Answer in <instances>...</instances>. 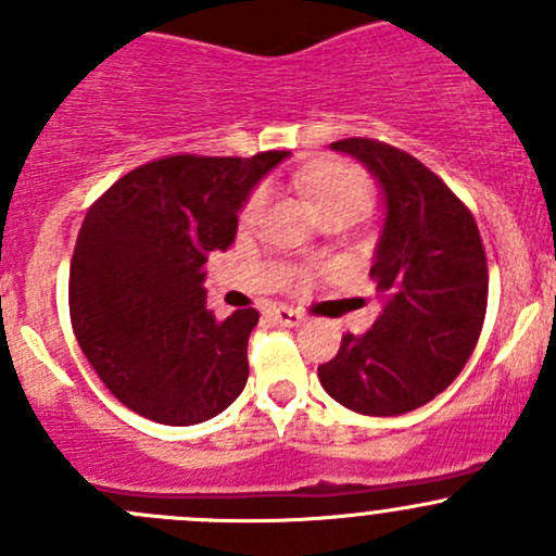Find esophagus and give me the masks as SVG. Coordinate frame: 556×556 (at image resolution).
Returning a JSON list of instances; mask_svg holds the SVG:
<instances>
[{
  "label": "esophagus",
  "instance_id": "1",
  "mask_svg": "<svg viewBox=\"0 0 556 556\" xmlns=\"http://www.w3.org/2000/svg\"><path fill=\"white\" fill-rule=\"evenodd\" d=\"M271 314L279 325H288V328H299V325L306 319L304 314L299 309H290V306H274Z\"/></svg>",
  "mask_w": 556,
  "mask_h": 556
}]
</instances>
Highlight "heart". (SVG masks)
I'll return each instance as SVG.
<instances>
[{
    "mask_svg": "<svg viewBox=\"0 0 556 556\" xmlns=\"http://www.w3.org/2000/svg\"><path fill=\"white\" fill-rule=\"evenodd\" d=\"M299 185L317 210V215L336 210H355L363 215L368 210V201H371V185H368L366 174L346 164H323L304 169L299 174ZM263 206H266V190H252L242 206V215H239L242 223H255Z\"/></svg>",
    "mask_w": 556,
    "mask_h": 556,
    "instance_id": "b5f03b06",
    "label": "heart"
}]
</instances>
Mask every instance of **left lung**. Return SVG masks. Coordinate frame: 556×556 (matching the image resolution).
Listing matches in <instances>:
<instances>
[{
    "label": "left lung",
    "instance_id": "obj_1",
    "mask_svg": "<svg viewBox=\"0 0 556 556\" xmlns=\"http://www.w3.org/2000/svg\"><path fill=\"white\" fill-rule=\"evenodd\" d=\"M330 148L363 161L384 193L371 266L382 312L368 333L341 336L317 377L341 406L395 417L444 392L476 350L490 290L484 244L468 206L406 150L366 137Z\"/></svg>",
    "mask_w": 556,
    "mask_h": 556
}]
</instances>
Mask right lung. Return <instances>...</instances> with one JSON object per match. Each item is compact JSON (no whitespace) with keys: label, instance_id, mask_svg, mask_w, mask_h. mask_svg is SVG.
Instances as JSON below:
<instances>
[{"label":"right lung","instance_id":"add662e5","mask_svg":"<svg viewBox=\"0 0 556 556\" xmlns=\"http://www.w3.org/2000/svg\"><path fill=\"white\" fill-rule=\"evenodd\" d=\"M288 153L166 155L123 174L88 210L70 266V317L106 390L161 425H195L244 390L255 309L215 319L206 257Z\"/></svg>","mask_w":556,"mask_h":556}]
</instances>
